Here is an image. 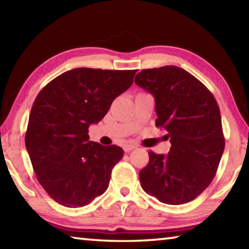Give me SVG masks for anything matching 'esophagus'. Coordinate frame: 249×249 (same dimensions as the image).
Here are the masks:
<instances>
[{
  "instance_id": "obj_1",
  "label": "esophagus",
  "mask_w": 249,
  "mask_h": 249,
  "mask_svg": "<svg viewBox=\"0 0 249 249\" xmlns=\"http://www.w3.org/2000/svg\"><path fill=\"white\" fill-rule=\"evenodd\" d=\"M136 145H134V144H128V145H125L124 146V151L125 153H129L130 150H133V149H135L136 148Z\"/></svg>"
}]
</instances>
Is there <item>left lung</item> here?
I'll use <instances>...</instances> for the list:
<instances>
[{"label":"left lung","instance_id":"left-lung-1","mask_svg":"<svg viewBox=\"0 0 249 249\" xmlns=\"http://www.w3.org/2000/svg\"><path fill=\"white\" fill-rule=\"evenodd\" d=\"M135 83L153 94L156 126L167 130L171 142L168 155L148 153L149 161L140 172L142 188L162 203H188L212 182L224 151L216 100L176 66L142 70Z\"/></svg>","mask_w":249,"mask_h":249}]
</instances>
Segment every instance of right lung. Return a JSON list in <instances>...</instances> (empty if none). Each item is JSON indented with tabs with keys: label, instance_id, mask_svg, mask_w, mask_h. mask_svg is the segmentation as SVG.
Masks as SVG:
<instances>
[{
	"label": "right lung",
	"instance_id": "add662e5",
	"mask_svg": "<svg viewBox=\"0 0 249 249\" xmlns=\"http://www.w3.org/2000/svg\"><path fill=\"white\" fill-rule=\"evenodd\" d=\"M136 71L75 68L36 96L25 145L37 180L59 204L84 206L107 191L124 151L91 142L88 132L132 86Z\"/></svg>",
	"mask_w": 249,
	"mask_h": 249
}]
</instances>
